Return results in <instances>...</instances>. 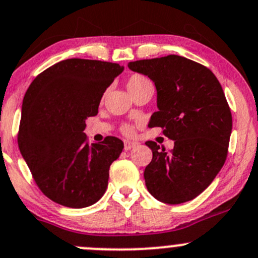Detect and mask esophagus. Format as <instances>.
<instances>
[{"instance_id": "34e87169", "label": "esophagus", "mask_w": 258, "mask_h": 258, "mask_svg": "<svg viewBox=\"0 0 258 258\" xmlns=\"http://www.w3.org/2000/svg\"><path fill=\"white\" fill-rule=\"evenodd\" d=\"M137 143L136 142H132V141H124V150L130 151L132 150L134 147H136Z\"/></svg>"}]
</instances>
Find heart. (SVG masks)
Segmentation results:
<instances>
[{"label":"heart","instance_id":"1","mask_svg":"<svg viewBox=\"0 0 258 258\" xmlns=\"http://www.w3.org/2000/svg\"><path fill=\"white\" fill-rule=\"evenodd\" d=\"M147 84H151V81L148 80L145 75L134 74V75H131L128 79H127L126 86H127V89H128L130 93H131V95H132L134 93H136L137 90H140L141 88H143L145 85H147ZM122 132L126 135H131L132 132H134V127H132L131 124H124V126L122 127Z\"/></svg>","mask_w":258,"mask_h":258}]
</instances>
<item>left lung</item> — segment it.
Instances as JSON below:
<instances>
[{"instance_id":"left-lung-1","label":"left lung","mask_w":258,"mask_h":258,"mask_svg":"<svg viewBox=\"0 0 258 258\" xmlns=\"http://www.w3.org/2000/svg\"><path fill=\"white\" fill-rule=\"evenodd\" d=\"M157 89L158 111L150 127H162L174 141L170 153L153 141L145 169L148 191L165 204H181L205 190L227 157L232 116L220 83L210 69L179 55L128 63Z\"/></svg>"}]
</instances>
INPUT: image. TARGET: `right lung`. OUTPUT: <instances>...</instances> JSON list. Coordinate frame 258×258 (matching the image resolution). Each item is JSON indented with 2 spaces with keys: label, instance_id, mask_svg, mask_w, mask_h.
Instances as JSON below:
<instances>
[{
  "label": "right lung",
  "instance_id": "obj_1",
  "mask_svg": "<svg viewBox=\"0 0 258 258\" xmlns=\"http://www.w3.org/2000/svg\"><path fill=\"white\" fill-rule=\"evenodd\" d=\"M123 67L73 58L45 69L24 95L18 147L45 197L68 208L95 204L123 142L107 136L89 143L85 120L96 116L105 90Z\"/></svg>",
  "mask_w": 258,
  "mask_h": 258
}]
</instances>
